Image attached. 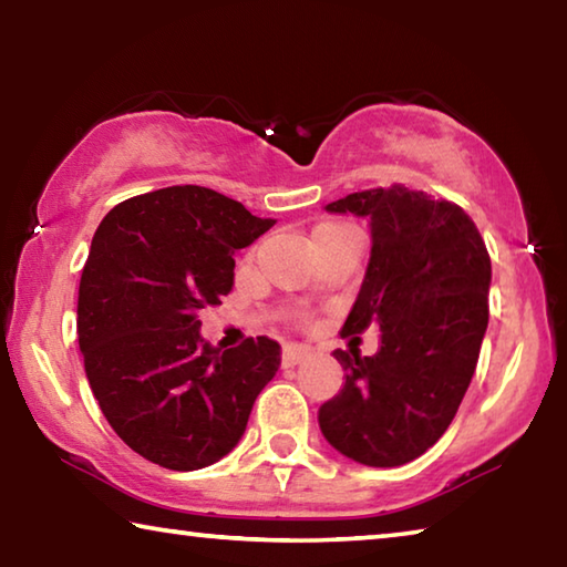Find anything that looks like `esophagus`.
I'll return each mask as SVG.
<instances>
[{
  "label": "esophagus",
  "instance_id": "1",
  "mask_svg": "<svg viewBox=\"0 0 567 567\" xmlns=\"http://www.w3.org/2000/svg\"><path fill=\"white\" fill-rule=\"evenodd\" d=\"M307 354H310V348H302V344H287L282 350V368H295V364H300Z\"/></svg>",
  "mask_w": 567,
  "mask_h": 567
}]
</instances>
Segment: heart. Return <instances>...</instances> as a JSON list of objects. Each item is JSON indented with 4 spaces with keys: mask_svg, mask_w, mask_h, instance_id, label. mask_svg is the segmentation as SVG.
I'll return each instance as SVG.
<instances>
[{
    "mask_svg": "<svg viewBox=\"0 0 567 567\" xmlns=\"http://www.w3.org/2000/svg\"><path fill=\"white\" fill-rule=\"evenodd\" d=\"M322 239H352V243H360V233L342 223H324L320 227H315L312 233V243H322Z\"/></svg>",
    "mask_w": 567,
    "mask_h": 567,
    "instance_id": "b5f03b06",
    "label": "heart"
}]
</instances>
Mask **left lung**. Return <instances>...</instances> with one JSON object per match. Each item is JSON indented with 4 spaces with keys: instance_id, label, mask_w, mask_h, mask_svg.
I'll list each match as a JSON object with an SVG mask.
<instances>
[{
    "instance_id": "left-lung-1",
    "label": "left lung",
    "mask_w": 567,
    "mask_h": 567,
    "mask_svg": "<svg viewBox=\"0 0 567 567\" xmlns=\"http://www.w3.org/2000/svg\"><path fill=\"white\" fill-rule=\"evenodd\" d=\"M324 209L368 219L370 262L342 334L378 324L380 348L332 352L344 382L320 408V430L354 463L405 465L443 437L473 380L491 257L473 219L425 192L364 189Z\"/></svg>"
}]
</instances>
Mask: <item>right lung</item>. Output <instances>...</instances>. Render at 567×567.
<instances>
[{
    "instance_id": "add662e5",
    "label": "right lung",
    "mask_w": 567,
    "mask_h": 567,
    "mask_svg": "<svg viewBox=\"0 0 567 567\" xmlns=\"http://www.w3.org/2000/svg\"><path fill=\"white\" fill-rule=\"evenodd\" d=\"M275 225L215 189L182 185L132 197L92 237L76 338L104 417L134 453L167 470L223 460L280 368V344L219 352L199 312L233 290L235 252Z\"/></svg>"
}]
</instances>
